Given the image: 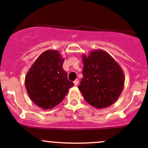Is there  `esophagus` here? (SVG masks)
I'll list each match as a JSON object with an SVG mask.
<instances>
[{"label":"esophagus","instance_id":"34e87169","mask_svg":"<svg viewBox=\"0 0 148 148\" xmlns=\"http://www.w3.org/2000/svg\"><path fill=\"white\" fill-rule=\"evenodd\" d=\"M74 85H75V86L78 85V84H79V79H75V80H74Z\"/></svg>","mask_w":148,"mask_h":148}]
</instances>
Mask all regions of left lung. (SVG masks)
Here are the masks:
<instances>
[{
    "label": "left lung",
    "mask_w": 148,
    "mask_h": 148,
    "mask_svg": "<svg viewBox=\"0 0 148 148\" xmlns=\"http://www.w3.org/2000/svg\"><path fill=\"white\" fill-rule=\"evenodd\" d=\"M83 70L78 88L90 105L98 109L112 104L121 95L124 75L118 63L107 52L95 50L84 55Z\"/></svg>",
    "instance_id": "8db88e82"
}]
</instances>
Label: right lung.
<instances>
[{"instance_id": "add662e5", "label": "right lung", "mask_w": 148, "mask_h": 148, "mask_svg": "<svg viewBox=\"0 0 148 148\" xmlns=\"http://www.w3.org/2000/svg\"><path fill=\"white\" fill-rule=\"evenodd\" d=\"M63 59L57 50H47L36 60L25 77V87L30 99L45 110L60 103L74 83L63 69Z\"/></svg>"}]
</instances>
